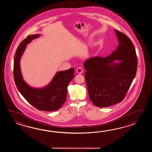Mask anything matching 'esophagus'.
<instances>
[{"label":"esophagus","instance_id":"1","mask_svg":"<svg viewBox=\"0 0 152 152\" xmlns=\"http://www.w3.org/2000/svg\"><path fill=\"white\" fill-rule=\"evenodd\" d=\"M77 72L78 74H81L83 72V70L81 67H78L77 69Z\"/></svg>","mask_w":152,"mask_h":152}]
</instances>
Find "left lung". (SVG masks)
<instances>
[{"instance_id": "8db88e82", "label": "left lung", "mask_w": 152, "mask_h": 152, "mask_svg": "<svg viewBox=\"0 0 152 152\" xmlns=\"http://www.w3.org/2000/svg\"><path fill=\"white\" fill-rule=\"evenodd\" d=\"M115 31L119 42L116 49L105 58L92 57L84 63L90 99L100 107H110L123 100L137 68V58L132 41L122 32Z\"/></svg>"}]
</instances>
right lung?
Returning a JSON list of instances; mask_svg holds the SVG:
<instances>
[{
    "label": "right lung",
    "mask_w": 152,
    "mask_h": 152,
    "mask_svg": "<svg viewBox=\"0 0 152 152\" xmlns=\"http://www.w3.org/2000/svg\"><path fill=\"white\" fill-rule=\"evenodd\" d=\"M39 36V34L29 35L18 47L14 58V80L20 93L33 107L42 111H56L61 107L66 100L67 86L74 77L75 68L58 72L50 83L41 88L31 87L26 84L21 73L20 59L26 45Z\"/></svg>",
    "instance_id": "add662e5"
}]
</instances>
